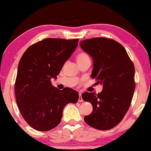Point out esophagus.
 <instances>
[{"instance_id": "esophagus-1", "label": "esophagus", "mask_w": 151, "mask_h": 151, "mask_svg": "<svg viewBox=\"0 0 151 151\" xmlns=\"http://www.w3.org/2000/svg\"><path fill=\"white\" fill-rule=\"evenodd\" d=\"M83 98H82V96H81V93H79V98H78V102H83Z\"/></svg>"}]
</instances>
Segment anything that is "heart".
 I'll return each mask as SVG.
<instances>
[{"instance_id":"b5f03b06","label":"heart","mask_w":151,"mask_h":151,"mask_svg":"<svg viewBox=\"0 0 151 151\" xmlns=\"http://www.w3.org/2000/svg\"><path fill=\"white\" fill-rule=\"evenodd\" d=\"M76 59H77V62H78V61H83V60H87V59H89V58L87 54L85 53V52H81V53H79Z\"/></svg>"}]
</instances>
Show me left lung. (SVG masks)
Listing matches in <instances>:
<instances>
[{"label": "left lung", "mask_w": 151, "mask_h": 151, "mask_svg": "<svg viewBox=\"0 0 151 151\" xmlns=\"http://www.w3.org/2000/svg\"><path fill=\"white\" fill-rule=\"evenodd\" d=\"M93 60L91 77L103 85L101 92H85L82 98L93 105L85 121L98 130L114 128L130 107L134 91V66L122 45L110 39L96 37L80 42Z\"/></svg>", "instance_id": "left-lung-1"}]
</instances>
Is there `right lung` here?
<instances>
[{"label":"right lung","instance_id":"right-lung-1","mask_svg":"<svg viewBox=\"0 0 151 151\" xmlns=\"http://www.w3.org/2000/svg\"><path fill=\"white\" fill-rule=\"evenodd\" d=\"M78 43V39H45L30 46L21 57L14 87L16 100L23 119L35 130L55 128L64 107L77 103V91L57 89L50 80L56 79Z\"/></svg>","mask_w":151,"mask_h":151}]
</instances>
